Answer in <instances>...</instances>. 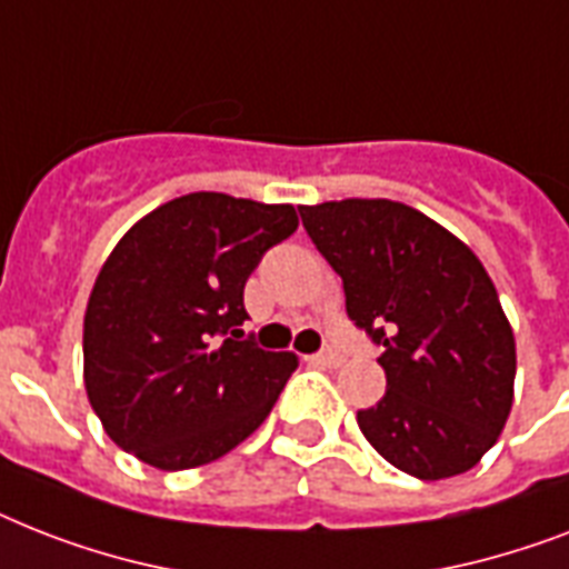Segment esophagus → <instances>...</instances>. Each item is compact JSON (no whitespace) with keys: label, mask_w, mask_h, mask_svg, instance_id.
<instances>
[{"label":"esophagus","mask_w":569,"mask_h":569,"mask_svg":"<svg viewBox=\"0 0 569 569\" xmlns=\"http://www.w3.org/2000/svg\"><path fill=\"white\" fill-rule=\"evenodd\" d=\"M308 361L317 363V367H340V363H343V356L335 352V349H326V352H317V356H311Z\"/></svg>","instance_id":"obj_1"}]
</instances>
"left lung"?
Returning <instances> with one entry per match:
<instances>
[{"label":"left lung","mask_w":569,"mask_h":569,"mask_svg":"<svg viewBox=\"0 0 569 569\" xmlns=\"http://www.w3.org/2000/svg\"><path fill=\"white\" fill-rule=\"evenodd\" d=\"M343 279L349 320L385 347V397L358 429L397 470L438 481L497 443L515 402V331L465 240L417 208L343 199L299 208Z\"/></svg>","instance_id":"8db88e82"}]
</instances>
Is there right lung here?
<instances>
[{
    "instance_id": "add662e5",
    "label": "right lung",
    "mask_w": 569,
    "mask_h": 569,
    "mask_svg": "<svg viewBox=\"0 0 569 569\" xmlns=\"http://www.w3.org/2000/svg\"><path fill=\"white\" fill-rule=\"evenodd\" d=\"M297 226L293 206L188 193L122 234L84 311V388L117 447L190 470L267 420L299 361L243 338V284Z\"/></svg>"
}]
</instances>
